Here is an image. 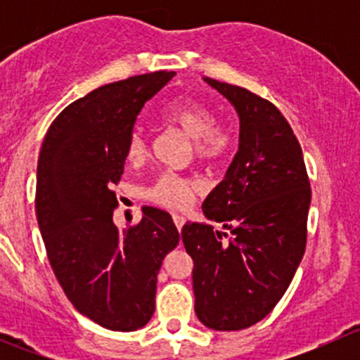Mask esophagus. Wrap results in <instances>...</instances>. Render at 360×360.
I'll return each mask as SVG.
<instances>
[{
	"label": "esophagus",
	"instance_id": "obj_1",
	"mask_svg": "<svg viewBox=\"0 0 360 360\" xmlns=\"http://www.w3.org/2000/svg\"><path fill=\"white\" fill-rule=\"evenodd\" d=\"M172 219H174V224H176L177 226V230L181 231V228H183V224H184V216H181V214H172Z\"/></svg>",
	"mask_w": 360,
	"mask_h": 360
}]
</instances>
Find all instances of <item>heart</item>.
Returning <instances> with one entry per match:
<instances>
[{"label":"heart","instance_id":"1","mask_svg":"<svg viewBox=\"0 0 360 360\" xmlns=\"http://www.w3.org/2000/svg\"><path fill=\"white\" fill-rule=\"evenodd\" d=\"M163 122L176 127L193 139L195 155L203 162H216L223 158L231 148V134L221 123H216L214 112L195 101H181L172 104L163 115ZM125 158L130 165L143 163L148 158L146 137L134 132L125 148ZM202 190L200 181L193 177L162 174L146 191L148 200L169 209H184L191 198Z\"/></svg>","mask_w":360,"mask_h":360}]
</instances>
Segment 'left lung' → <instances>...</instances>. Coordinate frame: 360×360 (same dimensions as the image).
<instances>
[{"label":"left lung","instance_id":"obj_1","mask_svg":"<svg viewBox=\"0 0 360 360\" xmlns=\"http://www.w3.org/2000/svg\"><path fill=\"white\" fill-rule=\"evenodd\" d=\"M205 82L240 118L237 155L202 205L228 231L188 223L181 237L193 259L197 317L216 331H238L266 317L288 291L307 248L311 190L284 115L248 89Z\"/></svg>","mask_w":360,"mask_h":360}]
</instances>
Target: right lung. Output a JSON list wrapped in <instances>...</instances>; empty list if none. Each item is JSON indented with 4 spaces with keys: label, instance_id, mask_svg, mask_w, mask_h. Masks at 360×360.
<instances>
[{
    "label": "right lung",
    "instance_id": "right-lung-1",
    "mask_svg": "<svg viewBox=\"0 0 360 360\" xmlns=\"http://www.w3.org/2000/svg\"><path fill=\"white\" fill-rule=\"evenodd\" d=\"M172 76L148 72L92 90L59 112L39 151L34 203L50 266L72 307L111 331L150 322L160 266L179 242L170 214L155 207L118 230L111 190L137 115Z\"/></svg>",
    "mask_w": 360,
    "mask_h": 360
}]
</instances>
